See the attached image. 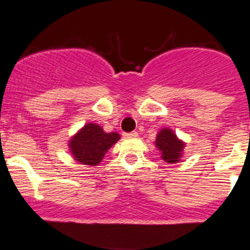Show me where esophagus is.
<instances>
[{"label": "esophagus", "instance_id": "obj_1", "mask_svg": "<svg viewBox=\"0 0 250 250\" xmlns=\"http://www.w3.org/2000/svg\"><path fill=\"white\" fill-rule=\"evenodd\" d=\"M123 136L125 137V138H136V137H138V132H130V133H123Z\"/></svg>", "mask_w": 250, "mask_h": 250}]
</instances>
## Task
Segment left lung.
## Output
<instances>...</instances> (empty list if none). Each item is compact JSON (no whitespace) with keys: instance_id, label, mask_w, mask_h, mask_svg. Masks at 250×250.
<instances>
[{"instance_id":"obj_1","label":"left lung","mask_w":250,"mask_h":250,"mask_svg":"<svg viewBox=\"0 0 250 250\" xmlns=\"http://www.w3.org/2000/svg\"><path fill=\"white\" fill-rule=\"evenodd\" d=\"M154 144L160 151L162 159L169 164H175V163L180 162L186 146L185 142L178 138L174 130L167 127L159 130Z\"/></svg>"}]
</instances>
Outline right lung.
<instances>
[{
  "instance_id": "add662e5",
  "label": "right lung",
  "mask_w": 250,
  "mask_h": 250,
  "mask_svg": "<svg viewBox=\"0 0 250 250\" xmlns=\"http://www.w3.org/2000/svg\"><path fill=\"white\" fill-rule=\"evenodd\" d=\"M120 138L118 133H106L101 125L90 122L70 138L67 146L74 160L83 165L95 167L101 163L104 154Z\"/></svg>"
}]
</instances>
